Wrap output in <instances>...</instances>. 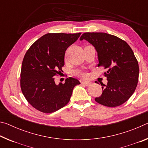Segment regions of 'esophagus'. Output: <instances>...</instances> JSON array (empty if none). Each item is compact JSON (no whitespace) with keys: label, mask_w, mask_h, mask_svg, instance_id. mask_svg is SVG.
I'll list each match as a JSON object with an SVG mask.
<instances>
[{"label":"esophagus","mask_w":148,"mask_h":148,"mask_svg":"<svg viewBox=\"0 0 148 148\" xmlns=\"http://www.w3.org/2000/svg\"><path fill=\"white\" fill-rule=\"evenodd\" d=\"M82 84H83V85H85V86H89V85H90V84H91V83H90V82H86V81H82Z\"/></svg>","instance_id":"1"}]
</instances>
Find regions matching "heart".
<instances>
[{"instance_id":"obj_1","label":"heart","mask_w":148,"mask_h":148,"mask_svg":"<svg viewBox=\"0 0 148 148\" xmlns=\"http://www.w3.org/2000/svg\"><path fill=\"white\" fill-rule=\"evenodd\" d=\"M79 74L82 76H87V74L85 73V72H79Z\"/></svg>"}]
</instances>
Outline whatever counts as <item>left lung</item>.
<instances>
[{
	"mask_svg": "<svg viewBox=\"0 0 148 148\" xmlns=\"http://www.w3.org/2000/svg\"><path fill=\"white\" fill-rule=\"evenodd\" d=\"M79 40H86L94 46L98 66L108 69L104 74L107 85L102 84V93L95 101L108 107L123 104L134 93L138 81V63L131 47L118 37L105 32H86Z\"/></svg>",
	"mask_w": 148,
	"mask_h": 148,
	"instance_id": "left-lung-1",
	"label": "left lung"
}]
</instances>
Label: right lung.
<instances>
[{
	"label": "right lung",
	"instance_id": "add662e5",
	"mask_svg": "<svg viewBox=\"0 0 148 148\" xmlns=\"http://www.w3.org/2000/svg\"><path fill=\"white\" fill-rule=\"evenodd\" d=\"M81 34L48 33L27 50L21 71V91L29 103L44 113H52L68 104L78 79L70 77L64 84L55 83V76L62 71L67 48Z\"/></svg>",
	"mask_w": 148,
	"mask_h": 148
}]
</instances>
